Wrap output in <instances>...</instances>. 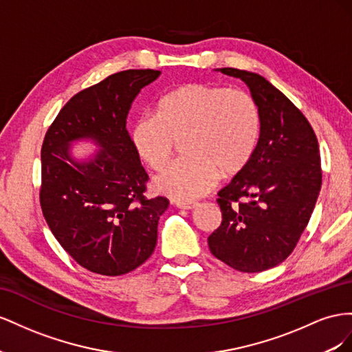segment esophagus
Segmentation results:
<instances>
[{"mask_svg": "<svg viewBox=\"0 0 352 352\" xmlns=\"http://www.w3.org/2000/svg\"><path fill=\"white\" fill-rule=\"evenodd\" d=\"M175 206L179 208V209H187V210H190V209L197 208L199 204H197V202H177Z\"/></svg>", "mask_w": 352, "mask_h": 352, "instance_id": "obj_1", "label": "esophagus"}]
</instances>
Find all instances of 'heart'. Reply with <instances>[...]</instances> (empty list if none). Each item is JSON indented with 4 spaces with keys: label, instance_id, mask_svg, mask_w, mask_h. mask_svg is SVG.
Masks as SVG:
<instances>
[{
    "label": "heart",
    "instance_id": "obj_1",
    "mask_svg": "<svg viewBox=\"0 0 352 352\" xmlns=\"http://www.w3.org/2000/svg\"><path fill=\"white\" fill-rule=\"evenodd\" d=\"M261 113L243 89L186 84L160 97L155 115L131 131L135 152L152 169L164 168L182 140L183 159L153 178L155 192L179 202L208 193L221 177L243 170L258 144Z\"/></svg>",
    "mask_w": 352,
    "mask_h": 352
}]
</instances>
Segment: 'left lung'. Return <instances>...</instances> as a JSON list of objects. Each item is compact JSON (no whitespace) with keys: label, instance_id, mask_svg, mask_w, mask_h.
<instances>
[{"label":"left lung","instance_id":"8db88e82","mask_svg":"<svg viewBox=\"0 0 352 352\" xmlns=\"http://www.w3.org/2000/svg\"><path fill=\"white\" fill-rule=\"evenodd\" d=\"M217 70L249 87L261 133L249 164L218 192L223 221L208 245L224 264L259 273L292 254L313 214L321 188L318 142L302 112L264 76Z\"/></svg>","mask_w":352,"mask_h":352}]
</instances>
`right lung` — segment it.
<instances>
[{
  "label": "right lung",
  "instance_id": "right-lung-1",
  "mask_svg": "<svg viewBox=\"0 0 352 352\" xmlns=\"http://www.w3.org/2000/svg\"><path fill=\"white\" fill-rule=\"evenodd\" d=\"M160 72L129 69L74 96L60 110L41 148L43 214L76 263L103 276H120L153 254L157 223L169 202L147 199L148 179L126 131V116L142 88ZM88 139L99 150L85 161L69 146Z\"/></svg>",
  "mask_w": 352,
  "mask_h": 352
}]
</instances>
